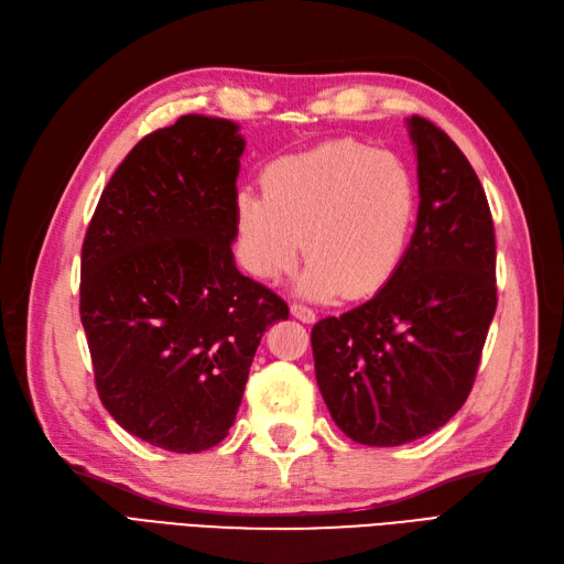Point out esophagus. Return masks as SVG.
<instances>
[{"mask_svg":"<svg viewBox=\"0 0 564 564\" xmlns=\"http://www.w3.org/2000/svg\"><path fill=\"white\" fill-rule=\"evenodd\" d=\"M292 315L296 317V319H301V322H305V324H313L315 319H317V315H315V311H311L308 305H301V303H292Z\"/></svg>","mask_w":564,"mask_h":564,"instance_id":"obj_1","label":"esophagus"}]
</instances>
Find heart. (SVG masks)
<instances>
[{
  "mask_svg": "<svg viewBox=\"0 0 564 564\" xmlns=\"http://www.w3.org/2000/svg\"><path fill=\"white\" fill-rule=\"evenodd\" d=\"M263 193H237L235 247L256 280L275 282L299 261L296 289L313 301L367 299L398 275L419 214L416 181L390 152L352 139L270 162Z\"/></svg>",
  "mask_w": 564,
  "mask_h": 564,
  "instance_id": "b5f03b06",
  "label": "heart"
}]
</instances>
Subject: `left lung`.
<instances>
[{
  "label": "left lung",
  "instance_id": "1",
  "mask_svg": "<svg viewBox=\"0 0 564 564\" xmlns=\"http://www.w3.org/2000/svg\"><path fill=\"white\" fill-rule=\"evenodd\" d=\"M406 129L419 214L404 263L377 296L311 334L329 414L367 447L431 435L464 406L497 311V242L480 178L429 119L409 117Z\"/></svg>",
  "mask_w": 564,
  "mask_h": 564
}]
</instances>
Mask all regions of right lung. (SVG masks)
<instances>
[{"label":"right lung","instance_id":"obj_1","mask_svg":"<svg viewBox=\"0 0 564 564\" xmlns=\"http://www.w3.org/2000/svg\"><path fill=\"white\" fill-rule=\"evenodd\" d=\"M240 124L183 115L117 166L82 247L79 315L100 402L176 454L235 423L265 327L286 303L235 265Z\"/></svg>","mask_w":564,"mask_h":564}]
</instances>
